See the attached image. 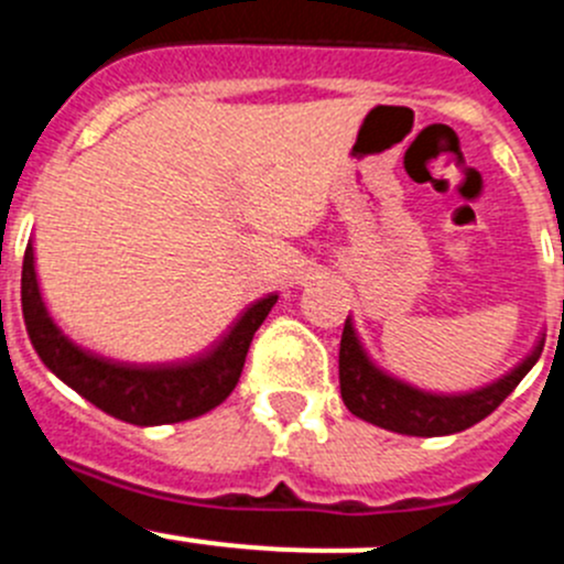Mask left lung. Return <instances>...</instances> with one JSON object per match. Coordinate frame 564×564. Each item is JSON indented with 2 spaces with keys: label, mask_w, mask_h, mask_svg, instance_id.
I'll list each match as a JSON object with an SVG mask.
<instances>
[{
  "label": "left lung",
  "mask_w": 564,
  "mask_h": 564,
  "mask_svg": "<svg viewBox=\"0 0 564 564\" xmlns=\"http://www.w3.org/2000/svg\"><path fill=\"white\" fill-rule=\"evenodd\" d=\"M543 344L545 338H540L538 347L516 369L507 371L501 380L490 382V386L468 393H433L421 391V388L380 369L369 358L358 333H355L352 319L347 316L341 333V349H338L341 399L352 415L399 435L435 438V435L463 433V430L474 427L477 421H482L485 415L494 413L516 391L518 382L538 364Z\"/></svg>",
  "instance_id": "1"
}]
</instances>
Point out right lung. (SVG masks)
<instances>
[{"mask_svg":"<svg viewBox=\"0 0 564 564\" xmlns=\"http://www.w3.org/2000/svg\"><path fill=\"white\" fill-rule=\"evenodd\" d=\"M278 303V294L256 300L237 325L200 358L182 364H120L70 341L43 305L35 275V253L26 245L21 267V311L30 341L48 371L104 413L137 427L198 419L237 388L253 333Z\"/></svg>","mask_w":564,"mask_h":564,"instance_id":"right-lung-1","label":"right lung"}]
</instances>
